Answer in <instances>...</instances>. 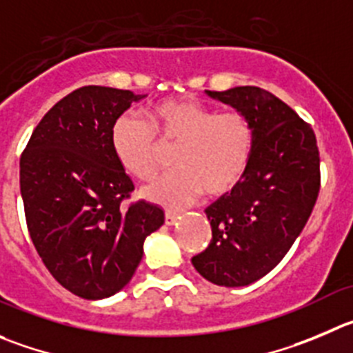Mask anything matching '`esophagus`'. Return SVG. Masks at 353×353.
<instances>
[{"label":"esophagus","mask_w":353,"mask_h":353,"mask_svg":"<svg viewBox=\"0 0 353 353\" xmlns=\"http://www.w3.org/2000/svg\"><path fill=\"white\" fill-rule=\"evenodd\" d=\"M176 220H179V213H174V211H166V214H164V223L173 225Z\"/></svg>","instance_id":"34e87169"}]
</instances>
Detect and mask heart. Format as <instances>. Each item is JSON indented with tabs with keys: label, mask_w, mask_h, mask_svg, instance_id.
<instances>
[{
	"label": "heart",
	"mask_w": 353,
	"mask_h": 353,
	"mask_svg": "<svg viewBox=\"0 0 353 353\" xmlns=\"http://www.w3.org/2000/svg\"><path fill=\"white\" fill-rule=\"evenodd\" d=\"M147 121L124 112L112 123L110 147L137 180L157 171L161 145H174L176 168L143 189V197L179 210L199 199L229 194L243 182L254 150V130L239 110H221L190 97L166 99L147 109Z\"/></svg>",
	"instance_id": "heart-1"
}]
</instances>
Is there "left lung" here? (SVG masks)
Here are the masks:
<instances>
[{
    "instance_id": "8db88e82",
    "label": "left lung",
    "mask_w": 353,
    "mask_h": 353,
    "mask_svg": "<svg viewBox=\"0 0 353 353\" xmlns=\"http://www.w3.org/2000/svg\"><path fill=\"white\" fill-rule=\"evenodd\" d=\"M208 95L251 121L254 150L243 182L206 208L213 237L192 265L216 286L241 288L267 275L303 230L321 189V157L310 124L267 90Z\"/></svg>"
}]
</instances>
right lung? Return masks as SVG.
<instances>
[{"label":"right lung","mask_w":353,"mask_h":353,"mask_svg":"<svg viewBox=\"0 0 353 353\" xmlns=\"http://www.w3.org/2000/svg\"><path fill=\"white\" fill-rule=\"evenodd\" d=\"M142 99L130 90L83 86L45 114L20 156V194L32 244L70 293L102 300L123 290L143 241L164 223L135 190L110 147L112 123Z\"/></svg>","instance_id":"right-lung-1"}]
</instances>
